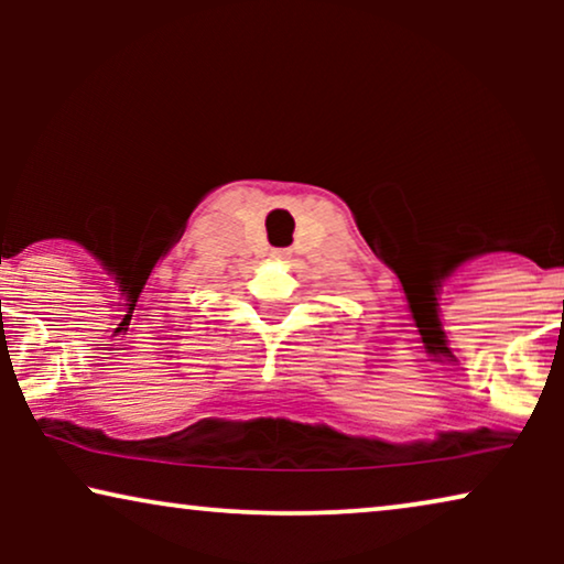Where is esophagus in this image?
Returning a JSON list of instances; mask_svg holds the SVG:
<instances>
[{
    "instance_id": "esophagus-1",
    "label": "esophagus",
    "mask_w": 564,
    "mask_h": 564,
    "mask_svg": "<svg viewBox=\"0 0 564 564\" xmlns=\"http://www.w3.org/2000/svg\"><path fill=\"white\" fill-rule=\"evenodd\" d=\"M274 257H276V259H282V257H284V251H274Z\"/></svg>"
}]
</instances>
